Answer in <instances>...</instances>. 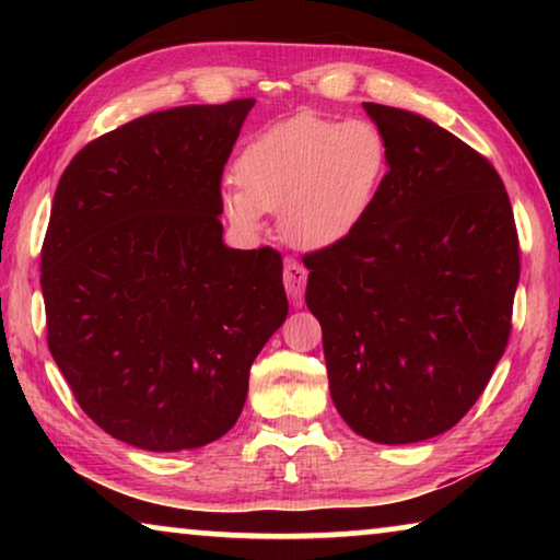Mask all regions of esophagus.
Listing matches in <instances>:
<instances>
[{
  "label": "esophagus",
  "mask_w": 560,
  "mask_h": 560,
  "mask_svg": "<svg viewBox=\"0 0 560 560\" xmlns=\"http://www.w3.org/2000/svg\"><path fill=\"white\" fill-rule=\"evenodd\" d=\"M306 279H308V271L301 261L289 259L287 264H283V287H287L289 296L296 303H301L303 289H306Z\"/></svg>",
  "instance_id": "obj_1"
}]
</instances>
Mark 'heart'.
I'll use <instances>...</instances> for the list:
<instances>
[{
    "label": "heart",
    "instance_id": "b5f03b06",
    "mask_svg": "<svg viewBox=\"0 0 560 560\" xmlns=\"http://www.w3.org/2000/svg\"><path fill=\"white\" fill-rule=\"evenodd\" d=\"M387 170L390 143L375 120L299 113L242 150L222 210L242 232H257L264 212H279L291 244L326 249L365 220Z\"/></svg>",
    "mask_w": 560,
    "mask_h": 560
}]
</instances>
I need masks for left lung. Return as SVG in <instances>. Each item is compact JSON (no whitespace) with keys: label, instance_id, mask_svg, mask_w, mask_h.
<instances>
[{"label":"left lung","instance_id":"8db88e82","mask_svg":"<svg viewBox=\"0 0 560 560\" xmlns=\"http://www.w3.org/2000/svg\"><path fill=\"white\" fill-rule=\"evenodd\" d=\"M390 170L353 234L303 257L336 410L360 438L454 428L504 355L518 234L494 165L432 120L363 103Z\"/></svg>","mask_w":560,"mask_h":560}]
</instances>
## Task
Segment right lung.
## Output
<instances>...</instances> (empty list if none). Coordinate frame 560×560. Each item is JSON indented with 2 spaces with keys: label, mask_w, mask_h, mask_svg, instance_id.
<instances>
[{
  "label": "right lung",
  "mask_w": 560,
  "mask_h": 560,
  "mask_svg": "<svg viewBox=\"0 0 560 560\" xmlns=\"http://www.w3.org/2000/svg\"><path fill=\"white\" fill-rule=\"evenodd\" d=\"M252 106L130 120L81 148L56 187L46 340L81 410L132 447L230 432L254 358L287 320L281 254L222 242V173Z\"/></svg>",
  "instance_id": "add662e5"
}]
</instances>
